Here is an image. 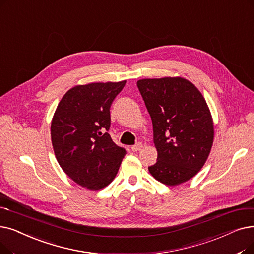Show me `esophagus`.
I'll list each match as a JSON object with an SVG mask.
<instances>
[{
    "instance_id": "obj_1",
    "label": "esophagus",
    "mask_w": 254,
    "mask_h": 254,
    "mask_svg": "<svg viewBox=\"0 0 254 254\" xmlns=\"http://www.w3.org/2000/svg\"><path fill=\"white\" fill-rule=\"evenodd\" d=\"M142 143L141 142H138V143H136V144L135 145H133V146H131L130 147V149L131 150H133V151H138V150H140L141 148H142Z\"/></svg>"
}]
</instances>
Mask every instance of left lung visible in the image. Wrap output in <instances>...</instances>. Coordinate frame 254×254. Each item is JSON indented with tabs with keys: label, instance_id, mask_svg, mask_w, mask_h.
Returning a JSON list of instances; mask_svg holds the SVG:
<instances>
[{
	"label": "left lung",
	"instance_id": "left-lung-1",
	"mask_svg": "<svg viewBox=\"0 0 254 254\" xmlns=\"http://www.w3.org/2000/svg\"><path fill=\"white\" fill-rule=\"evenodd\" d=\"M153 127L157 163L148 167L157 181L178 186L192 179L208 157L214 124L204 97L181 76L137 82Z\"/></svg>",
	"mask_w": 254,
	"mask_h": 254
}]
</instances>
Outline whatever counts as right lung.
I'll return each instance as SVG.
<instances>
[{"label":"right lung","mask_w":254,"mask_h":254,"mask_svg":"<svg viewBox=\"0 0 254 254\" xmlns=\"http://www.w3.org/2000/svg\"><path fill=\"white\" fill-rule=\"evenodd\" d=\"M127 81L74 86L55 111L51 137L55 156L69 178L89 190L111 183L126 156L107 131L110 107Z\"/></svg>","instance_id":"add662e5"}]
</instances>
